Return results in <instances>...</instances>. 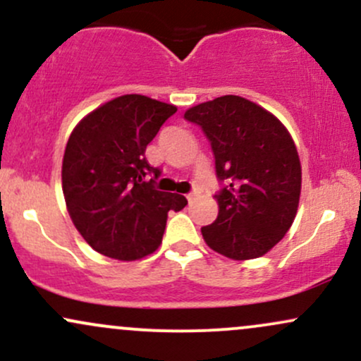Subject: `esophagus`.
<instances>
[{"instance_id": "esophagus-1", "label": "esophagus", "mask_w": 361, "mask_h": 361, "mask_svg": "<svg viewBox=\"0 0 361 361\" xmlns=\"http://www.w3.org/2000/svg\"><path fill=\"white\" fill-rule=\"evenodd\" d=\"M196 196H197V192H189V194H185V197H188V201H189V202H191Z\"/></svg>"}]
</instances>
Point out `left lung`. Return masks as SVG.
<instances>
[{
  "mask_svg": "<svg viewBox=\"0 0 361 361\" xmlns=\"http://www.w3.org/2000/svg\"><path fill=\"white\" fill-rule=\"evenodd\" d=\"M212 143L218 216L201 233L209 249L247 261L285 237L298 209L302 165L288 129L276 116L238 95H224L185 111Z\"/></svg>",
  "mask_w": 361,
  "mask_h": 361,
  "instance_id": "8db88e82",
  "label": "left lung"
}]
</instances>
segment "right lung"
Segmentation results:
<instances>
[{
	"mask_svg": "<svg viewBox=\"0 0 361 361\" xmlns=\"http://www.w3.org/2000/svg\"><path fill=\"white\" fill-rule=\"evenodd\" d=\"M176 112V105L131 93L97 107L71 131L61 169L64 201L97 252L119 261L149 256L161 244L167 213L188 204L180 194L145 180L160 173L145 149Z\"/></svg>",
	"mask_w": 361,
	"mask_h": 361,
	"instance_id": "right-lung-1",
	"label": "right lung"
}]
</instances>
